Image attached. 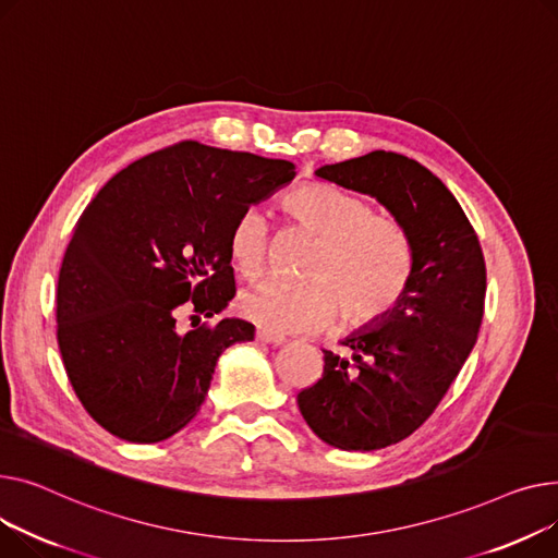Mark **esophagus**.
<instances>
[{
    "label": "esophagus",
    "instance_id": "esophagus-1",
    "mask_svg": "<svg viewBox=\"0 0 558 558\" xmlns=\"http://www.w3.org/2000/svg\"><path fill=\"white\" fill-rule=\"evenodd\" d=\"M256 340L264 342V344H275V347L286 342V338L281 333H275V331H268V329H256Z\"/></svg>",
    "mask_w": 558,
    "mask_h": 558
}]
</instances>
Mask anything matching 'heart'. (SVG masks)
<instances>
[{"label": "heart", "instance_id": "b5f03b06", "mask_svg": "<svg viewBox=\"0 0 558 558\" xmlns=\"http://www.w3.org/2000/svg\"><path fill=\"white\" fill-rule=\"evenodd\" d=\"M286 214L302 225L317 245L304 281L268 279L241 294V313L275 333L317 331L342 313L351 329L372 326L395 313L414 272V247L399 218L374 211L360 195L308 182L294 189ZM234 268L256 279L270 260V222L250 209L229 229Z\"/></svg>", "mask_w": 558, "mask_h": 558}]
</instances>
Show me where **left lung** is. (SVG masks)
<instances>
[{"label": "left lung", "instance_id": "1", "mask_svg": "<svg viewBox=\"0 0 558 558\" xmlns=\"http://www.w3.org/2000/svg\"><path fill=\"white\" fill-rule=\"evenodd\" d=\"M317 178L369 193L408 229L414 272L376 329L324 349V372L298 395L311 430L340 450L399 444L430 418L464 367L484 315L486 266L460 203L418 161L387 150L326 163Z\"/></svg>", "mask_w": 558, "mask_h": 558}]
</instances>
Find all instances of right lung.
I'll return each instance as SVG.
<instances>
[{
  "mask_svg": "<svg viewBox=\"0 0 558 558\" xmlns=\"http://www.w3.org/2000/svg\"><path fill=\"white\" fill-rule=\"evenodd\" d=\"M292 178L286 159L180 142L130 163L85 207L58 275L56 336L101 428L155 444L198 414L218 355L254 340V326L225 317L180 333L178 315L214 317L234 298L229 229Z\"/></svg>",
  "mask_w": 558,
  "mask_h": 558,
  "instance_id": "obj_1",
  "label": "right lung"
}]
</instances>
